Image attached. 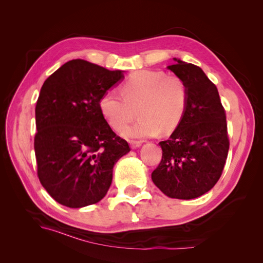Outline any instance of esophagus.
Listing matches in <instances>:
<instances>
[{"mask_svg": "<svg viewBox=\"0 0 263 263\" xmlns=\"http://www.w3.org/2000/svg\"><path fill=\"white\" fill-rule=\"evenodd\" d=\"M141 142H142V141H140V140H130L129 144H130V147H132L133 149H136V148H138V147L141 146Z\"/></svg>", "mask_w": 263, "mask_h": 263, "instance_id": "obj_1", "label": "esophagus"}]
</instances>
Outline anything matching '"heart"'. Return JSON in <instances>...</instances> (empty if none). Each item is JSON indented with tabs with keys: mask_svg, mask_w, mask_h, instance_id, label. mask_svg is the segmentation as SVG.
I'll list each match as a JSON object with an SVG mask.
<instances>
[{
	"mask_svg": "<svg viewBox=\"0 0 263 263\" xmlns=\"http://www.w3.org/2000/svg\"><path fill=\"white\" fill-rule=\"evenodd\" d=\"M102 94L99 107L106 123L119 132L132 119L137 108L140 118L122 134L128 138L155 136L173 132L184 117L189 91L183 79L160 70H140L121 86Z\"/></svg>",
	"mask_w": 263,
	"mask_h": 263,
	"instance_id": "heart-1",
	"label": "heart"
}]
</instances>
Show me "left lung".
<instances>
[{
  "label": "left lung",
  "instance_id": "left-lung-1",
  "mask_svg": "<svg viewBox=\"0 0 263 263\" xmlns=\"http://www.w3.org/2000/svg\"><path fill=\"white\" fill-rule=\"evenodd\" d=\"M169 66L185 82L189 102L184 117L168 140L160 141L162 159L151 174L169 197L191 200L216 184L229 149L226 113L217 87L203 70L176 59Z\"/></svg>",
  "mask_w": 263,
  "mask_h": 263
}]
</instances>
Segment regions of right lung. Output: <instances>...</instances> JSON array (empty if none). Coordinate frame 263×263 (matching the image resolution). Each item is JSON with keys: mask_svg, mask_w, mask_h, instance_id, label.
<instances>
[{"mask_svg": "<svg viewBox=\"0 0 263 263\" xmlns=\"http://www.w3.org/2000/svg\"><path fill=\"white\" fill-rule=\"evenodd\" d=\"M124 78L82 59L68 61L44 82L35 108L37 176L54 201L71 209L100 202L113 166L130 148L102 116V94Z\"/></svg>", "mask_w": 263, "mask_h": 263, "instance_id": "right-lung-1", "label": "right lung"}]
</instances>
